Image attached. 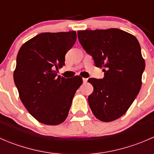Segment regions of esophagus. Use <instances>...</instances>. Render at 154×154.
I'll use <instances>...</instances> for the list:
<instances>
[{
	"mask_svg": "<svg viewBox=\"0 0 154 154\" xmlns=\"http://www.w3.org/2000/svg\"><path fill=\"white\" fill-rule=\"evenodd\" d=\"M83 83H87V81H88V79L83 78Z\"/></svg>",
	"mask_w": 154,
	"mask_h": 154,
	"instance_id": "esophagus-1",
	"label": "esophagus"
}]
</instances>
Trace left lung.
I'll list each match as a JSON object with an SVG mask.
<instances>
[{
    "mask_svg": "<svg viewBox=\"0 0 154 154\" xmlns=\"http://www.w3.org/2000/svg\"><path fill=\"white\" fill-rule=\"evenodd\" d=\"M77 36L104 72L103 79L88 80L94 87L88 104L97 119L112 122L125 114L140 91L145 68L140 45L134 35L116 28L79 30Z\"/></svg>",
    "mask_w": 154,
    "mask_h": 154,
    "instance_id": "left-lung-1",
    "label": "left lung"
}]
</instances>
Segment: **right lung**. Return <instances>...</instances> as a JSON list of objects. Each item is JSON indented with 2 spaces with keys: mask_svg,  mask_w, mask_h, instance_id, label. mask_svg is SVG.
<instances>
[{
  "mask_svg": "<svg viewBox=\"0 0 154 154\" xmlns=\"http://www.w3.org/2000/svg\"><path fill=\"white\" fill-rule=\"evenodd\" d=\"M77 39L75 31L42 32L24 43L18 53L14 82L24 106L37 121L57 125L67 118L80 76L65 78L57 71Z\"/></svg>",
  "mask_w": 154,
  "mask_h": 154,
  "instance_id": "right-lung-1",
  "label": "right lung"
}]
</instances>
